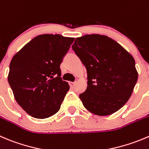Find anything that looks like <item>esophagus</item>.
<instances>
[{
    "mask_svg": "<svg viewBox=\"0 0 149 149\" xmlns=\"http://www.w3.org/2000/svg\"><path fill=\"white\" fill-rule=\"evenodd\" d=\"M69 84H70V87L73 88L75 85V82H69Z\"/></svg>",
    "mask_w": 149,
    "mask_h": 149,
    "instance_id": "esophagus-1",
    "label": "esophagus"
}]
</instances>
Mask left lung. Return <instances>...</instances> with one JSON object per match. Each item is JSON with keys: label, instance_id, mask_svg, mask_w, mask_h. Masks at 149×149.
I'll return each mask as SVG.
<instances>
[{"label": "left lung", "instance_id": "1", "mask_svg": "<svg viewBox=\"0 0 149 149\" xmlns=\"http://www.w3.org/2000/svg\"><path fill=\"white\" fill-rule=\"evenodd\" d=\"M72 49L87 72V87L79 95L84 106L98 116H108L125 105L138 81L133 57L106 36L85 35Z\"/></svg>", "mask_w": 149, "mask_h": 149}]
</instances>
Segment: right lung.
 Wrapping results in <instances>:
<instances>
[{
    "label": "right lung",
    "mask_w": 149,
    "mask_h": 149,
    "mask_svg": "<svg viewBox=\"0 0 149 149\" xmlns=\"http://www.w3.org/2000/svg\"><path fill=\"white\" fill-rule=\"evenodd\" d=\"M73 41L59 34L39 35L13 57L8 84L17 103L33 117L46 119L60 110L70 89L60 67Z\"/></svg>",
    "instance_id": "right-lung-1"
}]
</instances>
